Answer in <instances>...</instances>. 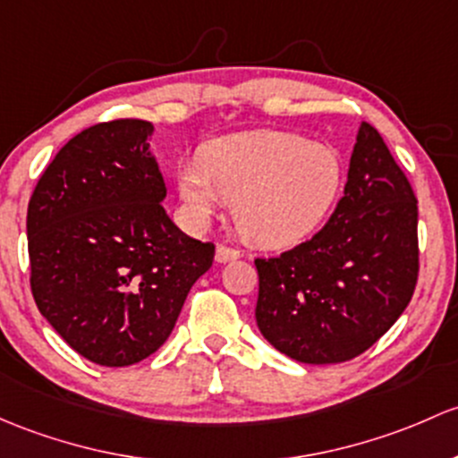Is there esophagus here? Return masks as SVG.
I'll use <instances>...</instances> for the list:
<instances>
[{"label":"esophagus","mask_w":458,"mask_h":458,"mask_svg":"<svg viewBox=\"0 0 458 458\" xmlns=\"http://www.w3.org/2000/svg\"><path fill=\"white\" fill-rule=\"evenodd\" d=\"M239 257H242V252H239L237 248H230V245H219V248H216V254H215L216 263H228V261H234V259H239Z\"/></svg>","instance_id":"1"}]
</instances>
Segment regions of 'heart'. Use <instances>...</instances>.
Listing matches in <instances>:
<instances>
[{"mask_svg": "<svg viewBox=\"0 0 458 458\" xmlns=\"http://www.w3.org/2000/svg\"><path fill=\"white\" fill-rule=\"evenodd\" d=\"M186 215L206 224L234 201L239 233L261 248H287L311 234L343 186V160L327 144L285 131H245L210 142L204 160L177 171Z\"/></svg>", "mask_w": 458, "mask_h": 458, "instance_id": "1", "label": "heart"}]
</instances>
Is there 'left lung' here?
Segmentation results:
<instances>
[{"instance_id": "obj_1", "label": "left lung", "mask_w": 458, "mask_h": 458, "mask_svg": "<svg viewBox=\"0 0 458 458\" xmlns=\"http://www.w3.org/2000/svg\"><path fill=\"white\" fill-rule=\"evenodd\" d=\"M254 266L257 325L292 360L346 362L391 329L420 276L417 197L377 129L360 124L344 195L320 233Z\"/></svg>"}]
</instances>
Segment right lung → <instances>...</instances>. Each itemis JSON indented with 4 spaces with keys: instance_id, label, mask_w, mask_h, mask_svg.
Returning a JSON list of instances; mask_svg holds the SVG:
<instances>
[{
    "instance_id": "obj_1",
    "label": "right lung",
    "mask_w": 458,
    "mask_h": 458,
    "mask_svg": "<svg viewBox=\"0 0 458 458\" xmlns=\"http://www.w3.org/2000/svg\"><path fill=\"white\" fill-rule=\"evenodd\" d=\"M151 133L153 124L136 118L85 129L47 165L28 204L38 311L100 367L156 353L215 259L213 243L168 219Z\"/></svg>"
}]
</instances>
